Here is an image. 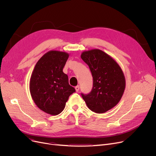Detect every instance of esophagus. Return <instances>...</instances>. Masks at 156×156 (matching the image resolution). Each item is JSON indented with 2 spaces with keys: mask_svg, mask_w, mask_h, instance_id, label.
<instances>
[{
  "mask_svg": "<svg viewBox=\"0 0 156 156\" xmlns=\"http://www.w3.org/2000/svg\"><path fill=\"white\" fill-rule=\"evenodd\" d=\"M75 90L76 91V92H78V90H79V89H80V86L79 85H78V86H76V87H75Z\"/></svg>",
  "mask_w": 156,
  "mask_h": 156,
  "instance_id": "obj_1",
  "label": "esophagus"
}]
</instances>
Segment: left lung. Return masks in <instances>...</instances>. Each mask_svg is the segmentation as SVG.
I'll use <instances>...</instances> for the list:
<instances>
[{"mask_svg":"<svg viewBox=\"0 0 156 156\" xmlns=\"http://www.w3.org/2000/svg\"><path fill=\"white\" fill-rule=\"evenodd\" d=\"M81 58L88 66L93 77L91 92L81 94L88 108L96 113H104L119 103L123 95L126 80L123 71L111 56L100 49L86 51Z\"/></svg>","mask_w":156,"mask_h":156,"instance_id":"left-lung-1","label":"left lung"}]
</instances>
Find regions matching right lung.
<instances>
[{"label": "right lung", "instance_id": "right-lung-1", "mask_svg": "<svg viewBox=\"0 0 156 156\" xmlns=\"http://www.w3.org/2000/svg\"><path fill=\"white\" fill-rule=\"evenodd\" d=\"M68 57L67 52L48 51L38 61L31 75L30 92L33 101L40 109L52 116L64 110L69 95L75 92L62 71Z\"/></svg>", "mask_w": 156, "mask_h": 156}]
</instances>
